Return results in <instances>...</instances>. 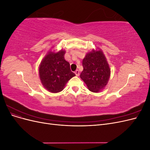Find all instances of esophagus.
I'll return each mask as SVG.
<instances>
[{
    "label": "esophagus",
    "mask_w": 150,
    "mask_h": 150,
    "mask_svg": "<svg viewBox=\"0 0 150 150\" xmlns=\"http://www.w3.org/2000/svg\"><path fill=\"white\" fill-rule=\"evenodd\" d=\"M75 74L76 75V76H79V70H76L75 72H74Z\"/></svg>",
    "instance_id": "1"
}]
</instances>
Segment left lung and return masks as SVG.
Masks as SVG:
<instances>
[{
  "instance_id": "obj_1",
  "label": "left lung",
  "mask_w": 150,
  "mask_h": 150,
  "mask_svg": "<svg viewBox=\"0 0 150 150\" xmlns=\"http://www.w3.org/2000/svg\"><path fill=\"white\" fill-rule=\"evenodd\" d=\"M83 66L81 79L91 92H100L108 84L111 75L110 65L102 50L96 48L88 52L83 60Z\"/></svg>"
}]
</instances>
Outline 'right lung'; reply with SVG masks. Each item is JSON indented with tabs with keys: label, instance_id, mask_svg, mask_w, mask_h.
<instances>
[{
	"label": "right lung",
	"instance_id": "right-lung-1",
	"mask_svg": "<svg viewBox=\"0 0 150 150\" xmlns=\"http://www.w3.org/2000/svg\"><path fill=\"white\" fill-rule=\"evenodd\" d=\"M65 53L63 49L57 52L49 51L39 66L40 82L51 93L62 91L67 81L76 76L71 71L69 63L65 60Z\"/></svg>",
	"mask_w": 150,
	"mask_h": 150
}]
</instances>
